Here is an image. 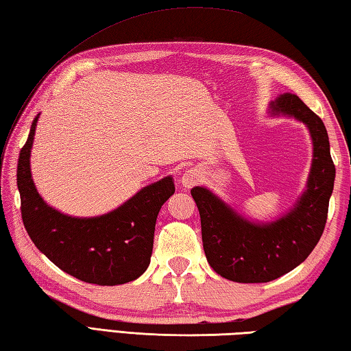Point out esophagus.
<instances>
[{
	"mask_svg": "<svg viewBox=\"0 0 351 351\" xmlns=\"http://www.w3.org/2000/svg\"><path fill=\"white\" fill-rule=\"evenodd\" d=\"M200 171L197 169H189L185 170V173L181 176V185L185 189H191L195 187V185L200 181Z\"/></svg>",
	"mask_w": 351,
	"mask_h": 351,
	"instance_id": "esophagus-1",
	"label": "esophagus"
}]
</instances>
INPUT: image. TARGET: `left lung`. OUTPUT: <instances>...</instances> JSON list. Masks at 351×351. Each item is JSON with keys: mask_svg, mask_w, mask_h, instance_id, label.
Listing matches in <instances>:
<instances>
[{"mask_svg": "<svg viewBox=\"0 0 351 351\" xmlns=\"http://www.w3.org/2000/svg\"><path fill=\"white\" fill-rule=\"evenodd\" d=\"M270 113L303 122L314 146L306 190L293 210L274 221L255 223L208 189H191L208 263L221 278L240 283L270 282L300 265L323 235L333 191L335 164L322 119L293 93L270 102Z\"/></svg>", "mask_w": 351, "mask_h": 351, "instance_id": "left-lung-1", "label": "left lung"}]
</instances>
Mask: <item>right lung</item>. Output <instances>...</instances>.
Segmentation results:
<instances>
[{"instance_id": "obj_1", "label": "right lung", "mask_w": 351, "mask_h": 351, "mask_svg": "<svg viewBox=\"0 0 351 351\" xmlns=\"http://www.w3.org/2000/svg\"><path fill=\"white\" fill-rule=\"evenodd\" d=\"M18 160L21 214L34 245L60 270L87 283L122 285L136 280L151 263L156 215L175 193L171 176L136 193L98 217H72L54 210L36 190L29 169L36 125Z\"/></svg>"}]
</instances>
